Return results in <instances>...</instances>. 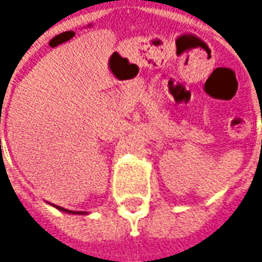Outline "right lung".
I'll use <instances>...</instances> for the list:
<instances>
[{
  "instance_id": "obj_1",
  "label": "right lung",
  "mask_w": 262,
  "mask_h": 262,
  "mask_svg": "<svg viewBox=\"0 0 262 262\" xmlns=\"http://www.w3.org/2000/svg\"><path fill=\"white\" fill-rule=\"evenodd\" d=\"M56 208L59 209V210H63V212H66V213H77V214H84V213H85V212H74V210H69V209L61 208V206H56Z\"/></svg>"
}]
</instances>
